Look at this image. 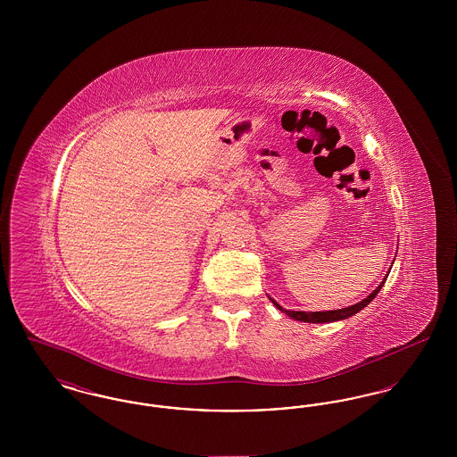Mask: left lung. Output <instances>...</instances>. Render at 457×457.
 <instances>
[{"label": "left lung", "mask_w": 457, "mask_h": 457, "mask_svg": "<svg viewBox=\"0 0 457 457\" xmlns=\"http://www.w3.org/2000/svg\"><path fill=\"white\" fill-rule=\"evenodd\" d=\"M387 276L389 274H386V278L382 279V283L378 284L377 287H375V291L373 293H370L369 296L365 298V300H361L360 303L351 304V306H346V308H339V310H326V312H295V310H286L283 308L281 304L278 303L276 300H272L270 296V302L274 303V306L278 308V310H281L283 313H286L287 317H291V319H295V320H300V322H308V324H328V322H337V320H345V319H349V317H353L354 313H358V312H361L367 304L378 295V291L382 289V286L386 283V279H387Z\"/></svg>", "instance_id": "left-lung-1"}]
</instances>
